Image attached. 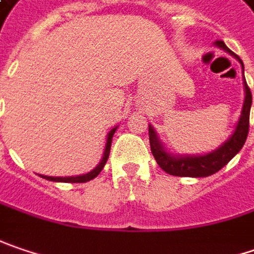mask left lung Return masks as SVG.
Here are the masks:
<instances>
[{
  "mask_svg": "<svg viewBox=\"0 0 254 254\" xmlns=\"http://www.w3.org/2000/svg\"><path fill=\"white\" fill-rule=\"evenodd\" d=\"M214 46L229 53L233 56L243 68V87H245V102L240 118L236 124V127L233 130L229 139L224 141L218 148L213 149L211 152L207 154H197V155H180L170 152L164 143L159 141L157 130L149 124V145H151V152L155 158L157 164L168 172L170 175L175 177H192V178H201L213 175L217 171H220L224 165L229 164V161L237 155V152L243 148L246 142L247 133H249V118H250V108H252V93L247 86L245 79V64L242 59L231 52L230 49L224 44V41H216Z\"/></svg>",
  "mask_w": 254,
  "mask_h": 254,
  "instance_id": "left-lung-1",
  "label": "left lung"
}]
</instances>
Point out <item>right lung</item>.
Segmentation results:
<instances>
[{"label":"right lung","instance_id":"1","mask_svg":"<svg viewBox=\"0 0 254 254\" xmlns=\"http://www.w3.org/2000/svg\"><path fill=\"white\" fill-rule=\"evenodd\" d=\"M116 129H118V127H112L109 130V133L106 135V143H105V151H103L102 159L90 172H86V174H82V175H73V177H49V175H40V177L44 178V180H49V181H54V183H87V181L96 178L97 175L100 174V171L103 170V167H105V164H106V161L109 158L112 138L113 135H115V132H116Z\"/></svg>","mask_w":254,"mask_h":254}]
</instances>
